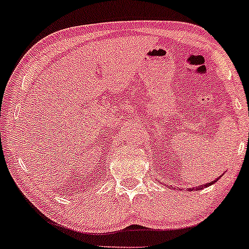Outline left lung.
I'll return each mask as SVG.
<instances>
[{"mask_svg": "<svg viewBox=\"0 0 249 249\" xmlns=\"http://www.w3.org/2000/svg\"><path fill=\"white\" fill-rule=\"evenodd\" d=\"M216 181H217V178H216V180H214V181H211V182H209V183H206V185H203V186H197L196 188H193V191H195V189H196V191H200V189L205 188V187H208V186L213 185V183L216 182Z\"/></svg>", "mask_w": 249, "mask_h": 249, "instance_id": "1", "label": "left lung"}]
</instances>
